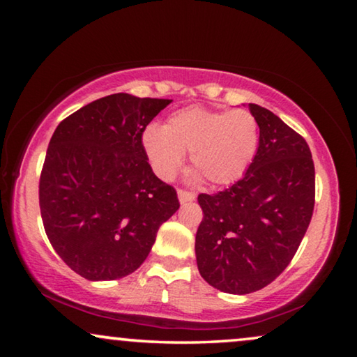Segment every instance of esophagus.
<instances>
[{"instance_id": "obj_1", "label": "esophagus", "mask_w": 357, "mask_h": 357, "mask_svg": "<svg viewBox=\"0 0 357 357\" xmlns=\"http://www.w3.org/2000/svg\"><path fill=\"white\" fill-rule=\"evenodd\" d=\"M178 198H179L181 203L193 202V200H195V193L189 192V190H184V189H179L178 190Z\"/></svg>"}]
</instances>
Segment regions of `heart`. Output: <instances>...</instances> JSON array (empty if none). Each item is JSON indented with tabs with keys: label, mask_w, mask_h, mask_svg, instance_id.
Instances as JSON below:
<instances>
[{
	"label": "heart",
	"mask_w": 357,
	"mask_h": 357,
	"mask_svg": "<svg viewBox=\"0 0 357 357\" xmlns=\"http://www.w3.org/2000/svg\"><path fill=\"white\" fill-rule=\"evenodd\" d=\"M143 151L154 173L168 181L190 153L193 178L211 185L236 183L249 170L259 144V124L249 110H209L189 107L174 112L164 128L149 126Z\"/></svg>",
	"instance_id": "heart-1"
}]
</instances>
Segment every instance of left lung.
<instances>
[{"mask_svg": "<svg viewBox=\"0 0 357 357\" xmlns=\"http://www.w3.org/2000/svg\"><path fill=\"white\" fill-rule=\"evenodd\" d=\"M259 144L245 174L228 189L200 193L198 271L211 287L249 294L291 261L315 206V165L307 142L268 108L249 104Z\"/></svg>", "mask_w": 357, "mask_h": 357, "instance_id": "1", "label": "left lung"}]
</instances>
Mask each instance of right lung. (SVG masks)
Instances as JSON below:
<instances>
[{
  "instance_id": "add662e5",
  "label": "right lung",
  "mask_w": 357,
  "mask_h": 357,
  "mask_svg": "<svg viewBox=\"0 0 357 357\" xmlns=\"http://www.w3.org/2000/svg\"><path fill=\"white\" fill-rule=\"evenodd\" d=\"M170 102L107 96L63 119L48 143L42 222L53 249L84 279L134 273L179 208L176 190L155 176L142 144L146 126Z\"/></svg>"
}]
</instances>
